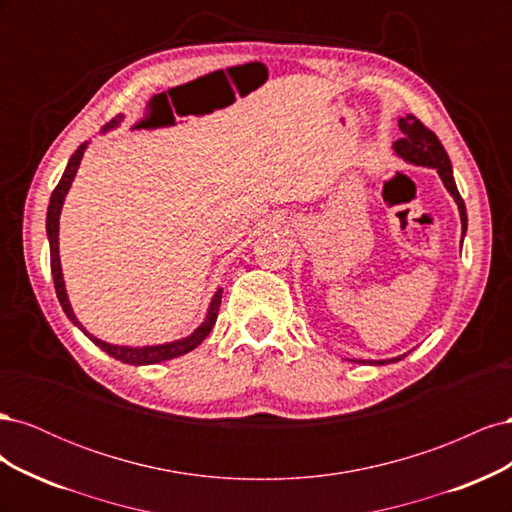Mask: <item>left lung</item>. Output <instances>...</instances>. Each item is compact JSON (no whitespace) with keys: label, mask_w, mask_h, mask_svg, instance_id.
Listing matches in <instances>:
<instances>
[{"label":"left lung","mask_w":512,"mask_h":512,"mask_svg":"<svg viewBox=\"0 0 512 512\" xmlns=\"http://www.w3.org/2000/svg\"><path fill=\"white\" fill-rule=\"evenodd\" d=\"M397 126L401 130V134H404V138H399V141L393 143V151L404 162L433 168L440 175L446 192L451 194L453 200L457 203L459 218H461V243H463V237H466V230H468V213H466V205H463V198L459 196L457 183H455V177H453V164H451V160H448V153L444 151L442 143L438 141V136L433 134L431 130H427L414 115L399 117ZM404 356L406 354H399V356H393V359H384V361H359V363H363V365L365 363H369V365H389V363L401 361Z\"/></svg>","instance_id":"left-lung-1"}]
</instances>
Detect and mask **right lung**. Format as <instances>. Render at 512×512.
<instances>
[{"mask_svg":"<svg viewBox=\"0 0 512 512\" xmlns=\"http://www.w3.org/2000/svg\"><path fill=\"white\" fill-rule=\"evenodd\" d=\"M121 121H123V115H117L111 123H106V126L102 128V132H111V130L119 128ZM87 147H89V141H85L79 149L72 153V158L68 160V166L64 170V175H61L57 188L51 194L49 211H46V237H49V247H51V273H53L55 292H57V299L61 303V309H64L66 316L70 318V322L74 324V327H79L98 348H102L106 354H111L113 359H117L121 363H128V365H153V363L177 359V356H181V354H188L190 350H194L196 346L203 344V339L211 333L215 320H218L220 303H222V288L215 290V294L211 297V303L207 307L205 320L200 322L198 327L188 337H181V339H175V342H166V344H158V346L108 344V342H104V339L91 335L83 327V324L79 322V318H76V314H74V309H72L70 299H68L66 282H64V271H61V260H59V215H61V209H64L66 194H68L70 185H72V181L76 177V170H79V166H81V160L85 156Z\"/></svg>","mask_w":512,"mask_h":512,"instance_id":"right-lung-1","label":"right lung"}]
</instances>
